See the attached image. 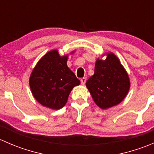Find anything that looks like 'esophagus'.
Masks as SVG:
<instances>
[{"label": "esophagus", "mask_w": 154, "mask_h": 154, "mask_svg": "<svg viewBox=\"0 0 154 154\" xmlns=\"http://www.w3.org/2000/svg\"><path fill=\"white\" fill-rule=\"evenodd\" d=\"M86 77H83V78L80 79V82H81L82 85H84L85 83H86Z\"/></svg>", "instance_id": "1"}]
</instances>
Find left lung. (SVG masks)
I'll return each mask as SVG.
<instances>
[{"mask_svg":"<svg viewBox=\"0 0 154 154\" xmlns=\"http://www.w3.org/2000/svg\"><path fill=\"white\" fill-rule=\"evenodd\" d=\"M86 86L96 104L106 109L125 99L130 83L119 58L113 53H108L105 60H96L94 75L88 79Z\"/></svg>","mask_w":154,"mask_h":154,"instance_id":"8db88e82","label":"left lung"}]
</instances>
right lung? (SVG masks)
Returning a JSON list of instances; mask_svg holds the SVG:
<instances>
[{
    "label": "right lung",
    "instance_id": "obj_1",
    "mask_svg": "<svg viewBox=\"0 0 154 154\" xmlns=\"http://www.w3.org/2000/svg\"><path fill=\"white\" fill-rule=\"evenodd\" d=\"M74 52H71L73 54ZM68 55L61 57L52 50L45 54L29 77V87L35 100L42 106L60 109L67 103L69 94L80 81L67 66Z\"/></svg>",
    "mask_w": 154,
    "mask_h": 154
}]
</instances>
